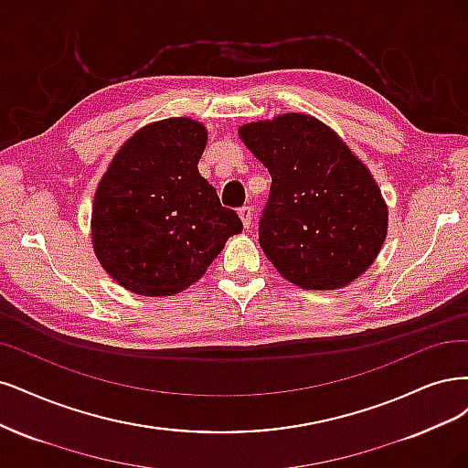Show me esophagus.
Masks as SVG:
<instances>
[{
    "label": "esophagus",
    "mask_w": 468,
    "mask_h": 468,
    "mask_svg": "<svg viewBox=\"0 0 468 468\" xmlns=\"http://www.w3.org/2000/svg\"><path fill=\"white\" fill-rule=\"evenodd\" d=\"M239 218L243 221V228L249 229L250 223H252V207L250 206H243L239 209Z\"/></svg>",
    "instance_id": "obj_1"
}]
</instances>
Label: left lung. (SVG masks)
Segmentation results:
<instances>
[{
  "label": "left lung",
  "instance_id": "8db88e82",
  "mask_svg": "<svg viewBox=\"0 0 468 468\" xmlns=\"http://www.w3.org/2000/svg\"><path fill=\"white\" fill-rule=\"evenodd\" d=\"M272 176L259 240L278 272L303 290H340L375 262L388 207L371 171L340 135L305 112L239 128Z\"/></svg>",
  "mask_w": 468,
  "mask_h": 468
}]
</instances>
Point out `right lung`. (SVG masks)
<instances>
[{
    "instance_id": "add662e5",
    "label": "right lung",
    "mask_w": 468,
    "mask_h": 468,
    "mask_svg": "<svg viewBox=\"0 0 468 468\" xmlns=\"http://www.w3.org/2000/svg\"><path fill=\"white\" fill-rule=\"evenodd\" d=\"M206 144L198 120L165 118L128 138L104 171L91 212L93 250L128 292L180 293L243 231L198 173Z\"/></svg>"
}]
</instances>
